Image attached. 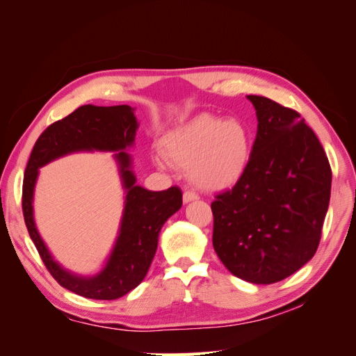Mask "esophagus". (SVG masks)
Masks as SVG:
<instances>
[{"instance_id": "obj_1", "label": "esophagus", "mask_w": 356, "mask_h": 356, "mask_svg": "<svg viewBox=\"0 0 356 356\" xmlns=\"http://www.w3.org/2000/svg\"><path fill=\"white\" fill-rule=\"evenodd\" d=\"M199 196L197 193H195L193 190H186L184 195H182V200H184V203H188V202H193V200H197Z\"/></svg>"}]
</instances>
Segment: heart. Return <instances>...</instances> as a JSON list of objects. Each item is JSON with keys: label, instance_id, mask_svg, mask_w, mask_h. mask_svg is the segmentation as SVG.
Masks as SVG:
<instances>
[{"label": "heart", "instance_id": "heart-1", "mask_svg": "<svg viewBox=\"0 0 356 356\" xmlns=\"http://www.w3.org/2000/svg\"><path fill=\"white\" fill-rule=\"evenodd\" d=\"M252 149L250 127L241 118L199 114L172 129L161 139V152L172 166L188 170L190 179L207 190L233 186L248 166ZM165 166L163 161H159Z\"/></svg>", "mask_w": 356, "mask_h": 356}]
</instances>
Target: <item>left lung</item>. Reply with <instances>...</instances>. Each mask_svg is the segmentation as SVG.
<instances>
[{
  "mask_svg": "<svg viewBox=\"0 0 356 356\" xmlns=\"http://www.w3.org/2000/svg\"><path fill=\"white\" fill-rule=\"evenodd\" d=\"M257 136L243 175L217 196L213 250L227 270L268 285L315 255L331 195V168L305 118L264 96L248 95Z\"/></svg>",
  "mask_w": 356,
  "mask_h": 356,
  "instance_id": "left-lung-1",
  "label": "left lung"
}]
</instances>
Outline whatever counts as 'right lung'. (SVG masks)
<instances>
[{
	"label": "right lung",
	"mask_w": 356,
	"mask_h": 356,
	"mask_svg": "<svg viewBox=\"0 0 356 356\" xmlns=\"http://www.w3.org/2000/svg\"><path fill=\"white\" fill-rule=\"evenodd\" d=\"M139 123L129 105H83L49 126L32 148L25 169L22 209L26 229L50 275L72 293L93 300H115L131 293L144 281L154 258L159 233L182 204L178 187L152 191L136 184L132 156ZM115 153L125 190V208L118 238L102 270L84 277L62 268L40 239L33 220V191L39 168L72 152Z\"/></svg>",
	"instance_id": "obj_1"
}]
</instances>
